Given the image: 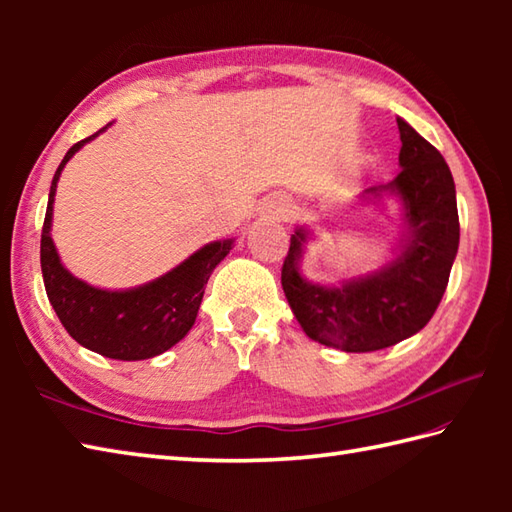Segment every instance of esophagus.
Instances as JSON below:
<instances>
[{
	"instance_id": "esophagus-1",
	"label": "esophagus",
	"mask_w": 512,
	"mask_h": 512,
	"mask_svg": "<svg viewBox=\"0 0 512 512\" xmlns=\"http://www.w3.org/2000/svg\"><path fill=\"white\" fill-rule=\"evenodd\" d=\"M270 213L277 215V217H288L292 213V206L288 200H277L270 204Z\"/></svg>"
}]
</instances>
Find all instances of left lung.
Wrapping results in <instances>:
<instances>
[{
	"label": "left lung",
	"instance_id": "1",
	"mask_svg": "<svg viewBox=\"0 0 512 512\" xmlns=\"http://www.w3.org/2000/svg\"><path fill=\"white\" fill-rule=\"evenodd\" d=\"M396 123L402 171L361 193L367 202H380L383 195L400 200L402 237L394 259L339 286L314 284L299 270L312 231L297 226L281 268V286L303 332L343 352L385 350L420 332L440 306L458 255L460 220L451 169L409 123L402 118Z\"/></svg>",
	"mask_w": 512,
	"mask_h": 512
}]
</instances>
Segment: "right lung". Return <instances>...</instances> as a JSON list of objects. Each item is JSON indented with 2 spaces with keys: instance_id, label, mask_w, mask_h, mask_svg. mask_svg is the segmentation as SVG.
I'll use <instances>...</instances> for the list:
<instances>
[{
  "instance_id": "1",
  "label": "right lung",
  "mask_w": 512,
  "mask_h": 512,
  "mask_svg": "<svg viewBox=\"0 0 512 512\" xmlns=\"http://www.w3.org/2000/svg\"><path fill=\"white\" fill-rule=\"evenodd\" d=\"M110 125L72 145L54 171L41 231V273L52 308L76 343L116 361H145L167 352L193 328L206 281L231 253L233 239L202 246L169 273L136 288L105 290L74 277L61 264L50 235L54 193L68 160Z\"/></svg>"
}]
</instances>
